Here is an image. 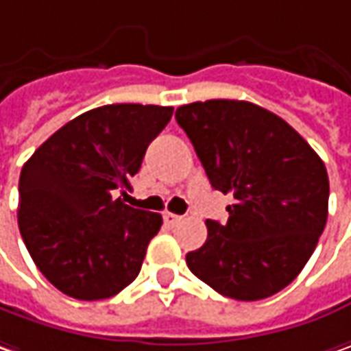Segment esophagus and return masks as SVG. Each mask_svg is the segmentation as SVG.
<instances>
[{
	"instance_id": "1",
	"label": "esophagus",
	"mask_w": 351,
	"mask_h": 351,
	"mask_svg": "<svg viewBox=\"0 0 351 351\" xmlns=\"http://www.w3.org/2000/svg\"><path fill=\"white\" fill-rule=\"evenodd\" d=\"M162 220H165V226H169V228H175L176 223L182 220V216H178V214H171V212H165Z\"/></svg>"
}]
</instances>
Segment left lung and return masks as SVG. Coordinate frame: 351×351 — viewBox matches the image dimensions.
Returning a JSON list of instances; mask_svg holds the SVG:
<instances>
[{
    "label": "left lung",
    "instance_id": "left-lung-1",
    "mask_svg": "<svg viewBox=\"0 0 351 351\" xmlns=\"http://www.w3.org/2000/svg\"><path fill=\"white\" fill-rule=\"evenodd\" d=\"M175 117L210 184L234 196L226 223L206 220V243L186 253V265L223 297L261 300L279 293L324 232V162L285 119L252 101H194Z\"/></svg>",
    "mask_w": 351,
    "mask_h": 351
}]
</instances>
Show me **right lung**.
Segmentation results:
<instances>
[{
  "label": "right lung",
  "mask_w": 351,
  "mask_h": 351,
  "mask_svg": "<svg viewBox=\"0 0 351 351\" xmlns=\"http://www.w3.org/2000/svg\"><path fill=\"white\" fill-rule=\"evenodd\" d=\"M173 108L110 104L53 133L19 176V232L38 271L78 300L117 295L139 275L160 214L125 196Z\"/></svg>",
  "instance_id": "1"
}]
</instances>
